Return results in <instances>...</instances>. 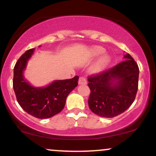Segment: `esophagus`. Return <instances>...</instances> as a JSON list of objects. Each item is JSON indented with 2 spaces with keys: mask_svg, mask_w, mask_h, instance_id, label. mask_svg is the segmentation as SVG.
I'll return each mask as SVG.
<instances>
[{
  "mask_svg": "<svg viewBox=\"0 0 156 156\" xmlns=\"http://www.w3.org/2000/svg\"><path fill=\"white\" fill-rule=\"evenodd\" d=\"M87 81L84 77H80L78 80V84H87Z\"/></svg>",
  "mask_w": 156,
  "mask_h": 156,
  "instance_id": "1",
  "label": "esophagus"
}]
</instances>
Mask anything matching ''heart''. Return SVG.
<instances>
[{
  "label": "heart",
  "instance_id": "obj_1",
  "mask_svg": "<svg viewBox=\"0 0 156 156\" xmlns=\"http://www.w3.org/2000/svg\"><path fill=\"white\" fill-rule=\"evenodd\" d=\"M105 49L102 47H94L91 50V54L94 56H98V55H102L104 53ZM110 62V58L108 55H105L100 58V59L94 64V65L92 67V71L94 73H99L101 71L104 69L105 67L108 66V64Z\"/></svg>",
  "mask_w": 156,
  "mask_h": 156
}]
</instances>
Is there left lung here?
Listing matches in <instances>:
<instances>
[{"mask_svg": "<svg viewBox=\"0 0 156 156\" xmlns=\"http://www.w3.org/2000/svg\"><path fill=\"white\" fill-rule=\"evenodd\" d=\"M114 67L88 77L91 111L103 117L112 118L131 105L138 90L139 69L130 54Z\"/></svg>", "mask_w": 156, "mask_h": 156, "instance_id": "obj_1", "label": "left lung"}]
</instances>
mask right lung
Masks as SVG:
<instances>
[{
  "label": "right lung",
  "mask_w": 156,
  "mask_h": 156,
  "mask_svg": "<svg viewBox=\"0 0 156 156\" xmlns=\"http://www.w3.org/2000/svg\"><path fill=\"white\" fill-rule=\"evenodd\" d=\"M34 51V48L28 50L16 62L13 88L17 101L25 112L39 119H47L62 112L67 95L78 86L79 77L55 80L42 88L32 87L25 80L23 71Z\"/></svg>",
  "instance_id": "right-lung-1"
}]
</instances>
